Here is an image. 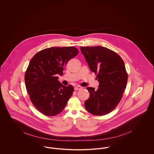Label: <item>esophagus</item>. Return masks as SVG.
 Instances as JSON below:
<instances>
[{
  "mask_svg": "<svg viewBox=\"0 0 154 154\" xmlns=\"http://www.w3.org/2000/svg\"><path fill=\"white\" fill-rule=\"evenodd\" d=\"M81 89H82V87H80V86H79V85L76 86V87H74V89H75V90H77H77H80Z\"/></svg>",
  "mask_w": 154,
  "mask_h": 154,
  "instance_id": "34e87169",
  "label": "esophagus"
}]
</instances>
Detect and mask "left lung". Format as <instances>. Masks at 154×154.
<instances>
[{"mask_svg": "<svg viewBox=\"0 0 154 154\" xmlns=\"http://www.w3.org/2000/svg\"><path fill=\"white\" fill-rule=\"evenodd\" d=\"M80 49L99 82L97 90L87 88L90 96L85 107L93 115L107 114L117 107L126 86L128 74L124 60L116 52L104 47H81Z\"/></svg>", "mask_w": 154, "mask_h": 154, "instance_id": "1", "label": "left lung"}]
</instances>
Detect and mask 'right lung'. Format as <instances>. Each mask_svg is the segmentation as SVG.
Here are the masks:
<instances>
[{
  "label": "right lung",
  "mask_w": 154,
  "mask_h": 154,
  "mask_svg": "<svg viewBox=\"0 0 154 154\" xmlns=\"http://www.w3.org/2000/svg\"><path fill=\"white\" fill-rule=\"evenodd\" d=\"M79 52L74 47H54L36 54L25 74L30 99L37 110L47 116H54L65 109L72 95L73 87L63 85L58 75H62L67 62Z\"/></svg>",
  "instance_id": "right-lung-1"
}]
</instances>
